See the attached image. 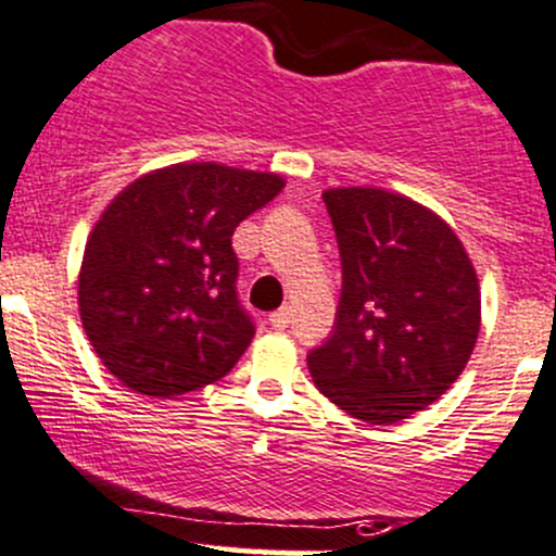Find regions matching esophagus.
Masks as SVG:
<instances>
[{"mask_svg":"<svg viewBox=\"0 0 556 556\" xmlns=\"http://www.w3.org/2000/svg\"><path fill=\"white\" fill-rule=\"evenodd\" d=\"M291 320V307H280V311L270 313V326H276V329H286Z\"/></svg>","mask_w":556,"mask_h":556,"instance_id":"obj_1","label":"esophagus"}]
</instances>
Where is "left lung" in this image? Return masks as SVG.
I'll return each mask as SVG.
<instances>
[{
  "label": "left lung",
  "instance_id": "obj_1",
  "mask_svg": "<svg viewBox=\"0 0 556 556\" xmlns=\"http://www.w3.org/2000/svg\"><path fill=\"white\" fill-rule=\"evenodd\" d=\"M342 262L331 337L311 351L313 382L371 426L437 402L471 358L479 280L460 238L433 211L377 187L324 192Z\"/></svg>",
  "mask_w": 556,
  "mask_h": 556
}]
</instances>
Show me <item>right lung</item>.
<instances>
[{
  "label": "right lung",
  "instance_id": "right-lung-1",
  "mask_svg": "<svg viewBox=\"0 0 556 556\" xmlns=\"http://www.w3.org/2000/svg\"><path fill=\"white\" fill-rule=\"evenodd\" d=\"M278 174L179 163L125 187L85 243L79 318L125 388L179 396L225 377L254 337L232 232L283 190Z\"/></svg>",
  "mask_w": 556,
  "mask_h": 556
}]
</instances>
